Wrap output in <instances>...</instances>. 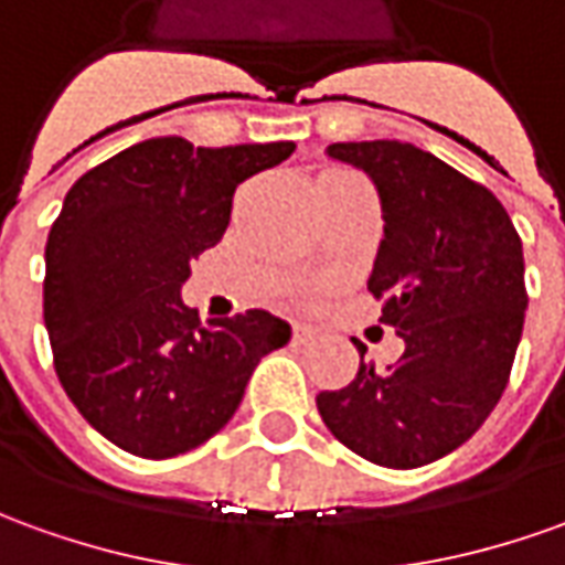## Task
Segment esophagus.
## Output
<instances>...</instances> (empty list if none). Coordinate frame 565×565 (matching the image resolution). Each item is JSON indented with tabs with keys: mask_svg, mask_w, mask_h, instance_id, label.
<instances>
[{
	"mask_svg": "<svg viewBox=\"0 0 565 565\" xmlns=\"http://www.w3.org/2000/svg\"><path fill=\"white\" fill-rule=\"evenodd\" d=\"M291 338H295L298 344H307V341L317 338V332H313L310 326H305V322H295V326H291Z\"/></svg>",
	"mask_w": 565,
	"mask_h": 565,
	"instance_id": "34e87169",
	"label": "esophagus"
}]
</instances>
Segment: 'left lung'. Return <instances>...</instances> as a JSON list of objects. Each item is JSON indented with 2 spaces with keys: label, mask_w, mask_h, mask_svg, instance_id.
<instances>
[{
  "label": "left lung",
  "mask_w": 565,
  "mask_h": 565,
  "mask_svg": "<svg viewBox=\"0 0 565 565\" xmlns=\"http://www.w3.org/2000/svg\"><path fill=\"white\" fill-rule=\"evenodd\" d=\"M381 196L384 239L369 291L406 341L384 372L365 363L317 396L322 422L381 468H422L468 443L511 379L526 320L523 243L492 190L412 143H332Z\"/></svg>",
  "instance_id": "8db88e82"
}]
</instances>
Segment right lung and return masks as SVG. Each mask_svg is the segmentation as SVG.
Segmentation results:
<instances>
[{
	"label": "right lung",
	"mask_w": 565,
	"mask_h": 565,
	"mask_svg": "<svg viewBox=\"0 0 565 565\" xmlns=\"http://www.w3.org/2000/svg\"><path fill=\"white\" fill-rule=\"evenodd\" d=\"M291 150L150 138L70 186L45 243L42 313L64 391L119 449H196L231 422L260 356L289 344V322L267 310L200 326L181 286L227 231L236 186Z\"/></svg>",
	"instance_id": "add662e5"
}]
</instances>
